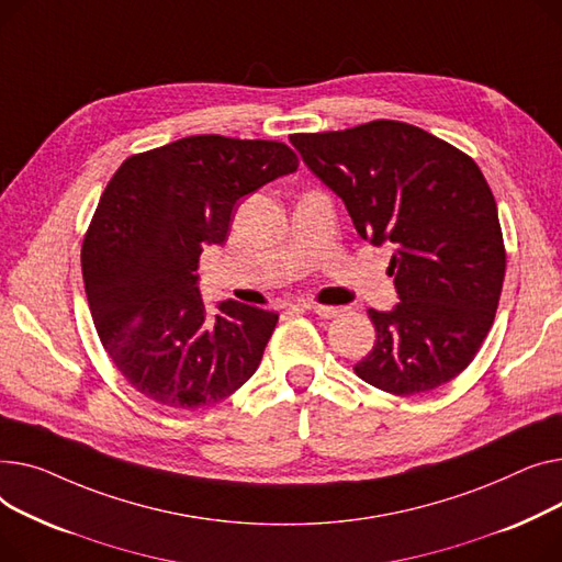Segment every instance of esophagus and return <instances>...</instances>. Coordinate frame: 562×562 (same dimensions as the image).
<instances>
[{"label":"esophagus","instance_id":"1","mask_svg":"<svg viewBox=\"0 0 562 562\" xmlns=\"http://www.w3.org/2000/svg\"><path fill=\"white\" fill-rule=\"evenodd\" d=\"M304 308H308V311H313L317 317H322V319H331V317H338L340 313H342V308H336V306H317V304H308V306H304Z\"/></svg>","mask_w":562,"mask_h":562}]
</instances>
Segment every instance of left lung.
Here are the masks:
<instances>
[{
  "mask_svg": "<svg viewBox=\"0 0 562 562\" xmlns=\"http://www.w3.org/2000/svg\"><path fill=\"white\" fill-rule=\"evenodd\" d=\"M290 143L345 202L358 236L392 245L400 304L368 311L376 342L356 374L400 397L449 383L487 336L506 274L497 204L479 165L392 120Z\"/></svg>",
  "mask_w": 562,
  "mask_h": 562,
  "instance_id": "1",
  "label": "left lung"
}]
</instances>
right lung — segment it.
Wrapping results in <instances>:
<instances>
[{"label":"right lung","instance_id":"1","mask_svg":"<svg viewBox=\"0 0 562 562\" xmlns=\"http://www.w3.org/2000/svg\"><path fill=\"white\" fill-rule=\"evenodd\" d=\"M296 168L283 143L190 136L126 158L109 181L83 283L99 340L147 400L213 406L258 370L279 315L226 300L213 317L194 272L204 247L226 243L238 200Z\"/></svg>","mask_w":562,"mask_h":562}]
</instances>
